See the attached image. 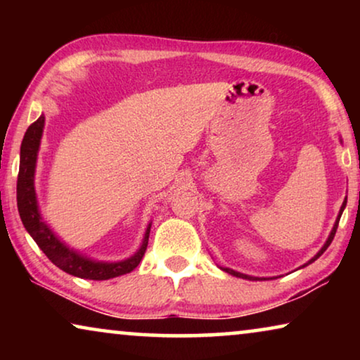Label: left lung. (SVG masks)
Wrapping results in <instances>:
<instances>
[{"mask_svg":"<svg viewBox=\"0 0 360 360\" xmlns=\"http://www.w3.org/2000/svg\"><path fill=\"white\" fill-rule=\"evenodd\" d=\"M346 203H347V200H344L342 201V206H341V210H339V214H338V218H336V223H334V226H333V229H331V233H329V236H328V239H326V243H324V245L321 249L318 250L316 252V255H314V257H311L308 260L307 264L304 265H302V267H307L308 264H311V262H314V260H316L319 255H321L324 250H326L328 248H329V244L333 243V239H334V234H336V229H338V224H339V219H341V214H342V211H344V208H346ZM221 270H224L226 274H229V275H234V277H239V278H245V280H269V278H264V277H252V275H245V274H240V272H236V270H233V269H228V267H221Z\"/></svg>","mask_w":360,"mask_h":360,"instance_id":"obj_1","label":"left lung"}]
</instances>
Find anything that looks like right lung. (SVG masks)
<instances>
[{
	"label": "right lung",
	"instance_id": "right-lung-1",
	"mask_svg": "<svg viewBox=\"0 0 360 360\" xmlns=\"http://www.w3.org/2000/svg\"><path fill=\"white\" fill-rule=\"evenodd\" d=\"M44 122H46V117L41 115L36 122H32L27 127L21 144V155H19L16 193L19 216H21L24 228H26L31 238L36 240V244L52 264H56L63 272L75 275V277L88 280H110L132 272L139 265L142 257H144L152 223L147 224L141 248L131 257L117 260V262H103V260L90 259L78 252V250L68 248L65 243H62L57 238L56 233L51 229V226L42 219L37 203L36 186H34V176H36L37 154L39 147H41Z\"/></svg>",
	"mask_w": 360,
	"mask_h": 360
}]
</instances>
